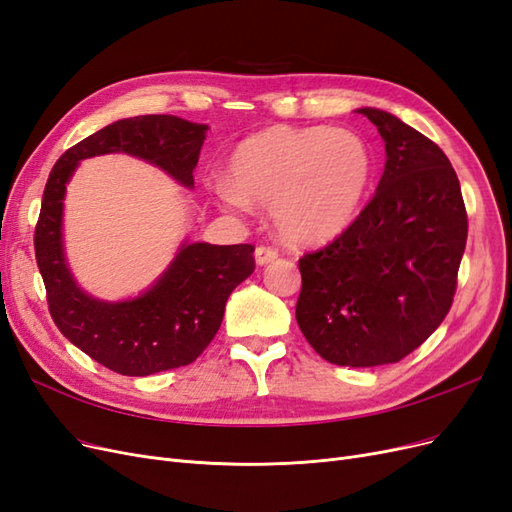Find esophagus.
Wrapping results in <instances>:
<instances>
[{
	"mask_svg": "<svg viewBox=\"0 0 512 512\" xmlns=\"http://www.w3.org/2000/svg\"><path fill=\"white\" fill-rule=\"evenodd\" d=\"M276 257H278V251L274 249V246H270V244H261V246H257L255 259H257L259 266H266V263L274 261Z\"/></svg>",
	"mask_w": 512,
	"mask_h": 512,
	"instance_id": "1",
	"label": "esophagus"
}]
</instances>
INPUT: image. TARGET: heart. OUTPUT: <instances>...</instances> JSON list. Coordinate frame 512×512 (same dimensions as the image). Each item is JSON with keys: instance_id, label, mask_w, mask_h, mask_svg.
Returning a JSON list of instances; mask_svg holds the SVG:
<instances>
[{"instance_id": "obj_1", "label": "heart", "mask_w": 512, "mask_h": 512, "mask_svg": "<svg viewBox=\"0 0 512 512\" xmlns=\"http://www.w3.org/2000/svg\"><path fill=\"white\" fill-rule=\"evenodd\" d=\"M374 172L368 142L349 129L270 127L238 144L229 161V208L268 206L291 242H327L357 217Z\"/></svg>"}]
</instances>
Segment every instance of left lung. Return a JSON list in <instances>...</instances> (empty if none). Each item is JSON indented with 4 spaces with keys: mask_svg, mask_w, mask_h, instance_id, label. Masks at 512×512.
I'll use <instances>...</instances> for the list:
<instances>
[{
    "mask_svg": "<svg viewBox=\"0 0 512 512\" xmlns=\"http://www.w3.org/2000/svg\"><path fill=\"white\" fill-rule=\"evenodd\" d=\"M359 112L385 140V172L357 219L302 255L295 319L329 364L372 368L419 349L447 317L468 214L436 142L389 112Z\"/></svg>",
    "mask_w": 512,
    "mask_h": 512,
    "instance_id": "1",
    "label": "left lung"
}]
</instances>
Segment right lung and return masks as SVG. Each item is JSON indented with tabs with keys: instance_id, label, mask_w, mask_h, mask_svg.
Masks as SVG:
<instances>
[{
	"instance_id": "add662e5",
	"label": "right lung",
	"mask_w": 512,
	"mask_h": 512,
	"mask_svg": "<svg viewBox=\"0 0 512 512\" xmlns=\"http://www.w3.org/2000/svg\"><path fill=\"white\" fill-rule=\"evenodd\" d=\"M206 129L170 114L123 119L68 148L46 180L34 246L48 312L65 338L112 372L148 376L193 364L219 332L229 293L253 274L255 246L187 244L142 298L97 302L76 287L63 259L65 183L80 159L129 153L191 187Z\"/></svg>"
}]
</instances>
